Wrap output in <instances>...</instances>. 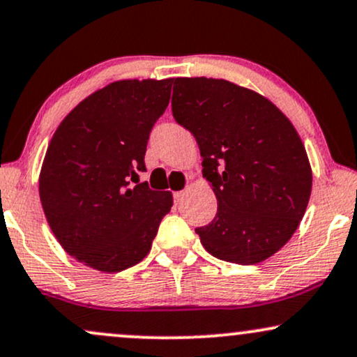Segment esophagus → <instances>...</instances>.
I'll return each mask as SVG.
<instances>
[{
	"mask_svg": "<svg viewBox=\"0 0 357 357\" xmlns=\"http://www.w3.org/2000/svg\"><path fill=\"white\" fill-rule=\"evenodd\" d=\"M183 197H184V191H176V192H174V203H176V204L181 203Z\"/></svg>",
	"mask_w": 357,
	"mask_h": 357,
	"instance_id": "34e87169",
	"label": "esophagus"
}]
</instances>
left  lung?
Listing matches in <instances>:
<instances>
[{"instance_id":"1","label":"left lung","mask_w":357,"mask_h":357,"mask_svg":"<svg viewBox=\"0 0 357 357\" xmlns=\"http://www.w3.org/2000/svg\"><path fill=\"white\" fill-rule=\"evenodd\" d=\"M173 116L196 137L216 218L197 227L218 259L256 264L296 233L312 188L306 149L293 123L263 94L231 81L176 78Z\"/></svg>"}]
</instances>
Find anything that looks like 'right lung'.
<instances>
[{
    "label": "right lung",
    "instance_id": "obj_1",
    "mask_svg": "<svg viewBox=\"0 0 357 357\" xmlns=\"http://www.w3.org/2000/svg\"><path fill=\"white\" fill-rule=\"evenodd\" d=\"M173 78L119 79L84 98L51 137L40 173L46 221L64 251L101 273L143 261L171 191L137 183Z\"/></svg>",
    "mask_w": 357,
    "mask_h": 357
}]
</instances>
